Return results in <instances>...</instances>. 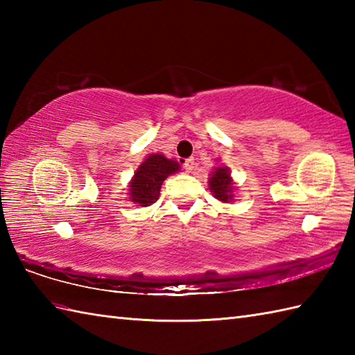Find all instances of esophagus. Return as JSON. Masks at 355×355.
I'll use <instances>...</instances> for the list:
<instances>
[{
	"instance_id": "obj_1",
	"label": "esophagus",
	"mask_w": 355,
	"mask_h": 355,
	"mask_svg": "<svg viewBox=\"0 0 355 355\" xmlns=\"http://www.w3.org/2000/svg\"><path fill=\"white\" fill-rule=\"evenodd\" d=\"M183 168L186 169V172H192V169H193V160H192V158H187V160L183 162Z\"/></svg>"
}]
</instances>
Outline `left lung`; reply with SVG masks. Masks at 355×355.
I'll use <instances>...</instances> for the list:
<instances>
[{
  "mask_svg": "<svg viewBox=\"0 0 355 355\" xmlns=\"http://www.w3.org/2000/svg\"><path fill=\"white\" fill-rule=\"evenodd\" d=\"M218 162V160H216ZM209 189L214 197L221 202L235 201V182H233L230 169L224 164H218L209 177Z\"/></svg>",
  "mask_w": 355,
  "mask_h": 355,
  "instance_id": "1",
  "label": "left lung"
}]
</instances>
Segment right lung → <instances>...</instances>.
<instances>
[{"label": "right lung", "mask_w": 355, "mask_h": 355, "mask_svg": "<svg viewBox=\"0 0 355 355\" xmlns=\"http://www.w3.org/2000/svg\"><path fill=\"white\" fill-rule=\"evenodd\" d=\"M180 171V163L163 154H149L143 160L128 184V201L148 207L160 197L162 184L172 173Z\"/></svg>", "instance_id": "right-lung-1"}]
</instances>
